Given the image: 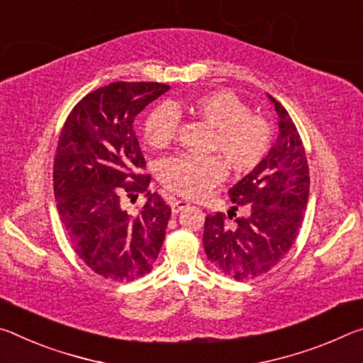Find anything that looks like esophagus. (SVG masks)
<instances>
[{
	"label": "esophagus",
	"instance_id": "34e87169",
	"mask_svg": "<svg viewBox=\"0 0 363 363\" xmlns=\"http://www.w3.org/2000/svg\"><path fill=\"white\" fill-rule=\"evenodd\" d=\"M185 207H188V203H185V201H174V203H172V212L178 213L185 209Z\"/></svg>",
	"mask_w": 363,
	"mask_h": 363
}]
</instances>
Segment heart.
<instances>
[{"label":"heart","mask_w":363,"mask_h":363,"mask_svg":"<svg viewBox=\"0 0 363 363\" xmlns=\"http://www.w3.org/2000/svg\"><path fill=\"white\" fill-rule=\"evenodd\" d=\"M186 109L213 127L209 151L218 152L236 174H246L262 162L272 146V128L265 118L251 114V108L230 90L207 91L189 101ZM177 104L159 106L146 117L143 133L151 147L162 150L175 138ZM227 175L218 156H175L159 167L165 188L185 198H199Z\"/></svg>","instance_id":"heart-1"}]
</instances>
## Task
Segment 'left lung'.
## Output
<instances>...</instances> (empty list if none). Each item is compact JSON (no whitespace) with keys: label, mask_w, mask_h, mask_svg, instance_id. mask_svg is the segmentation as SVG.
<instances>
[{"label":"left lung","mask_w":363,"mask_h":363,"mask_svg":"<svg viewBox=\"0 0 363 363\" xmlns=\"http://www.w3.org/2000/svg\"><path fill=\"white\" fill-rule=\"evenodd\" d=\"M269 98L280 128L275 145L257 167L230 188L235 206L228 217L217 212L204 222L207 259L235 280H252L281 262L294 245L307 207L311 177L306 150L288 111ZM238 206L245 209V216L233 219Z\"/></svg>","instance_id":"obj_1"}]
</instances>
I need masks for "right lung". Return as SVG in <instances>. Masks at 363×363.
I'll list each match as a JSON object with an SVG mask.
<instances>
[{
    "instance_id": "1",
    "label": "right lung",
    "mask_w": 363,
    "mask_h": 363,
    "mask_svg": "<svg viewBox=\"0 0 363 363\" xmlns=\"http://www.w3.org/2000/svg\"><path fill=\"white\" fill-rule=\"evenodd\" d=\"M157 82H116L82 98L59 135L52 185L57 212L77 255L98 275L133 281L152 270L172 209L147 191L151 175L136 140L135 117L169 91ZM146 192L138 214L123 195Z\"/></svg>"
}]
</instances>
